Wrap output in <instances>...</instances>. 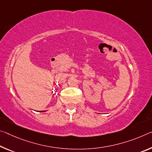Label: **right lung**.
<instances>
[{
    "label": "right lung",
    "mask_w": 152,
    "mask_h": 152,
    "mask_svg": "<svg viewBox=\"0 0 152 152\" xmlns=\"http://www.w3.org/2000/svg\"><path fill=\"white\" fill-rule=\"evenodd\" d=\"M42 112H45V111H42Z\"/></svg>",
    "instance_id": "1"
}]
</instances>
